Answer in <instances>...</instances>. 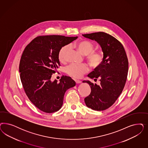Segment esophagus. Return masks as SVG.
I'll list each match as a JSON object with an SVG mask.
<instances>
[{
    "label": "esophagus",
    "instance_id": "obj_1",
    "mask_svg": "<svg viewBox=\"0 0 148 148\" xmlns=\"http://www.w3.org/2000/svg\"><path fill=\"white\" fill-rule=\"evenodd\" d=\"M75 82L77 84H79V83H81L82 82L80 80H78V79H76Z\"/></svg>",
    "mask_w": 148,
    "mask_h": 148
}]
</instances>
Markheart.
<instances>
[{"mask_svg":"<svg viewBox=\"0 0 148 148\" xmlns=\"http://www.w3.org/2000/svg\"><path fill=\"white\" fill-rule=\"evenodd\" d=\"M71 47L77 48L83 55L86 56V59L93 67L100 66L103 61L104 56L101 52H94V46L92 43L87 41H81L75 44H71ZM69 45L64 46L60 48L58 53L59 60L61 62L66 61L67 56L70 51ZM89 71V67L86 64L77 65L72 64L67 67V73L75 78H80L82 75Z\"/></svg>","mask_w":148,"mask_h":148,"instance_id":"b5f03b06","label":"heart"}]
</instances>
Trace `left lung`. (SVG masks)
Segmentation results:
<instances>
[{
  "label": "left lung",
  "instance_id": "obj_1",
  "mask_svg": "<svg viewBox=\"0 0 148 148\" xmlns=\"http://www.w3.org/2000/svg\"><path fill=\"white\" fill-rule=\"evenodd\" d=\"M82 35L99 43L104 56L100 66L88 75L94 81L99 79L100 84L83 81L91 88L90 94L84 101L92 110H103L112 106L122 92L128 73V59L123 45L110 34L97 32Z\"/></svg>",
  "mask_w": 148,
  "mask_h": 148
}]
</instances>
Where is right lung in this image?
<instances>
[{"instance_id":"1","label":"right lung","mask_w":148,"mask_h":148,"mask_svg":"<svg viewBox=\"0 0 148 148\" xmlns=\"http://www.w3.org/2000/svg\"><path fill=\"white\" fill-rule=\"evenodd\" d=\"M61 35L40 36L25 48L19 63L20 78L29 99L43 112H57L62 107L64 96L76 86L70 77L63 76L58 82L51 78L60 66V48L77 38Z\"/></svg>"}]
</instances>
